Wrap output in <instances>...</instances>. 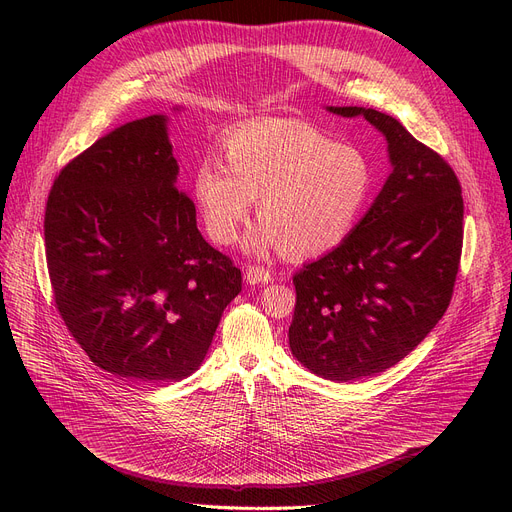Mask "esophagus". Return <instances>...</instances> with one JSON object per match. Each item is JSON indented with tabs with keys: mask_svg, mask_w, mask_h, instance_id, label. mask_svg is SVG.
I'll return each instance as SVG.
<instances>
[{
	"mask_svg": "<svg viewBox=\"0 0 512 512\" xmlns=\"http://www.w3.org/2000/svg\"><path fill=\"white\" fill-rule=\"evenodd\" d=\"M245 280L249 284H265L272 280V272L265 270V267H259V265H247L245 267Z\"/></svg>",
	"mask_w": 512,
	"mask_h": 512,
	"instance_id": "esophagus-1",
	"label": "esophagus"
}]
</instances>
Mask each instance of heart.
Returning <instances> with one entry per match:
<instances>
[{"instance_id": "heart-1", "label": "heart", "mask_w": 512, "mask_h": 512, "mask_svg": "<svg viewBox=\"0 0 512 512\" xmlns=\"http://www.w3.org/2000/svg\"><path fill=\"white\" fill-rule=\"evenodd\" d=\"M226 166L205 157L193 174V199L207 234L232 245L255 199L261 224L249 247L288 257L324 255L353 234L375 193V168L355 145L336 143L294 118L234 126L222 141Z\"/></svg>"}]
</instances>
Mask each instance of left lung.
Here are the masks:
<instances>
[{
  "label": "left lung",
  "mask_w": 512,
  "mask_h": 512,
  "mask_svg": "<svg viewBox=\"0 0 512 512\" xmlns=\"http://www.w3.org/2000/svg\"><path fill=\"white\" fill-rule=\"evenodd\" d=\"M326 110L378 128L392 172L353 234L294 274L288 342L319 378L355 382L405 359L448 309L463 197L446 161L392 116L357 105Z\"/></svg>",
  "instance_id": "1"
}]
</instances>
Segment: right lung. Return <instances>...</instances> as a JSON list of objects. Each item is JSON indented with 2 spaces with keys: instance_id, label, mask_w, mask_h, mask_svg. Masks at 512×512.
I'll return each mask as SVG.
<instances>
[{
  "instance_id": "obj_1",
  "label": "right lung",
  "mask_w": 512,
  "mask_h": 512,
  "mask_svg": "<svg viewBox=\"0 0 512 512\" xmlns=\"http://www.w3.org/2000/svg\"><path fill=\"white\" fill-rule=\"evenodd\" d=\"M176 180L168 116L153 114L74 157L47 199L58 311L89 359L118 378H188L242 286L238 267L201 236Z\"/></svg>"
}]
</instances>
